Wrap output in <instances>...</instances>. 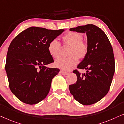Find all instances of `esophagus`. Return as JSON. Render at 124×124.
Masks as SVG:
<instances>
[{
    "label": "esophagus",
    "instance_id": "obj_1",
    "mask_svg": "<svg viewBox=\"0 0 124 124\" xmlns=\"http://www.w3.org/2000/svg\"><path fill=\"white\" fill-rule=\"evenodd\" d=\"M60 73L61 74H62V75L63 76H66V75H68V74H69L68 72H65V71H64L63 70H61L60 71Z\"/></svg>",
    "mask_w": 124,
    "mask_h": 124
}]
</instances>
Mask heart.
<instances>
[{"mask_svg": "<svg viewBox=\"0 0 124 124\" xmlns=\"http://www.w3.org/2000/svg\"><path fill=\"white\" fill-rule=\"evenodd\" d=\"M65 45L70 46L68 52L69 56L58 59L55 62V66L65 71H69L78 63V58L83 59L86 57L88 52V46L83 41V35L78 32H69L62 37ZM61 43L56 39L50 41L48 45V51L54 59L60 57Z\"/></svg>", "mask_w": 124, "mask_h": 124, "instance_id": "obj_1", "label": "heart"}]
</instances>
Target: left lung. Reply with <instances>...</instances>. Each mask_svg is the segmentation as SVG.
Instances as JSON below:
<instances>
[{"instance_id":"1","label":"left lung","mask_w":124,"mask_h":124,"mask_svg":"<svg viewBox=\"0 0 124 124\" xmlns=\"http://www.w3.org/2000/svg\"><path fill=\"white\" fill-rule=\"evenodd\" d=\"M70 31L86 33L88 52L77 66L87 70L86 73L74 70L77 80L69 88L77 102L84 105H92L102 99L110 88L115 71L112 46L105 32L94 25L79 26Z\"/></svg>"}]
</instances>
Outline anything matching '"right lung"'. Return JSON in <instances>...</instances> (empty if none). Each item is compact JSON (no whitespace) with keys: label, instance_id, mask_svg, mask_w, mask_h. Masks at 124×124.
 Returning a JSON list of instances; mask_svg holds the SVG:
<instances>
[{"label":"right lung","instance_id":"1","mask_svg":"<svg viewBox=\"0 0 124 124\" xmlns=\"http://www.w3.org/2000/svg\"><path fill=\"white\" fill-rule=\"evenodd\" d=\"M63 31L31 26L12 40L5 69L10 90L21 102L35 105L47 96L53 77L60 70L46 66L54 62L48 45Z\"/></svg>","mask_w":124,"mask_h":124}]
</instances>
